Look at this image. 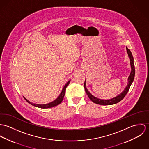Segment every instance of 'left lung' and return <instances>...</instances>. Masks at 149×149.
Wrapping results in <instances>:
<instances>
[{"instance_id": "1", "label": "left lung", "mask_w": 149, "mask_h": 149, "mask_svg": "<svg viewBox=\"0 0 149 149\" xmlns=\"http://www.w3.org/2000/svg\"><path fill=\"white\" fill-rule=\"evenodd\" d=\"M126 50L128 54V56L129 58L130 59V65H131V68H132V71L130 72V74L128 78V83L127 86L126 87V88H125V90L123 91V92H122L120 94H119L118 95H117L116 97L110 99H100L93 96L87 89L86 87V80L84 83V87L85 89V91L86 93V94H87L88 98L90 99L94 103H96V104H101V105H111V104H114L118 103L119 102H120V100H122V99L124 98V97L126 96V95L127 94V93L129 91V90L132 84V82L134 81V76H135V67L134 65V58L132 56V52L130 51V50H129L127 47H126Z\"/></svg>"}]
</instances>
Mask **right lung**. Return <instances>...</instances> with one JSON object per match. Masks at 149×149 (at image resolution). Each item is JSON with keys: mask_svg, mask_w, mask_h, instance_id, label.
<instances>
[{"mask_svg": "<svg viewBox=\"0 0 149 149\" xmlns=\"http://www.w3.org/2000/svg\"><path fill=\"white\" fill-rule=\"evenodd\" d=\"M70 82V81H68L67 82L66 84L65 85V86L63 87V89L62 90V92L61 93V94L59 95V97L55 100H54V101H52V102H51L50 103H49L45 104H36V103H31L30 101H29L27 99H26L25 98H24V99L29 103L31 104V105H33V106H35V107H39V108H41V109H48V108H50V107H52L56 106L62 102L63 98H64V96L65 95V92H66L67 86L69 84Z\"/></svg>", "mask_w": 149, "mask_h": 149, "instance_id": "obj_1", "label": "right lung"}]
</instances>
